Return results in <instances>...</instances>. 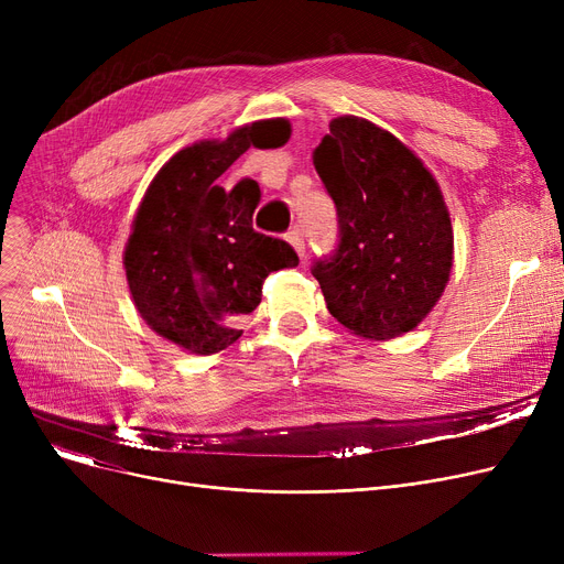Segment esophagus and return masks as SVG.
<instances>
[{"mask_svg":"<svg viewBox=\"0 0 564 564\" xmlns=\"http://www.w3.org/2000/svg\"><path fill=\"white\" fill-rule=\"evenodd\" d=\"M288 242L294 247V251H297L300 253V258L304 260L306 258V242H304V235H302V230L297 228V226H294L292 230H288Z\"/></svg>","mask_w":564,"mask_h":564,"instance_id":"esophagus-1","label":"esophagus"}]
</instances>
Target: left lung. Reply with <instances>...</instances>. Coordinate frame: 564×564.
Here are the masks:
<instances>
[{"instance_id":"1","label":"left lung","mask_w":564,"mask_h":564,"mask_svg":"<svg viewBox=\"0 0 564 564\" xmlns=\"http://www.w3.org/2000/svg\"><path fill=\"white\" fill-rule=\"evenodd\" d=\"M313 164L338 215V247L311 270L329 313L375 340L419 327L453 270V226L434 175L359 116L334 118Z\"/></svg>"}]
</instances>
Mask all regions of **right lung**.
I'll use <instances>...</instances> for the list:
<instances>
[{
  "label": "right lung",
  "instance_id": "obj_1",
  "mask_svg": "<svg viewBox=\"0 0 564 564\" xmlns=\"http://www.w3.org/2000/svg\"><path fill=\"white\" fill-rule=\"evenodd\" d=\"M290 139L285 118L235 130L224 141H200L175 153L153 177L126 247V276L139 315L162 338L192 354H215L242 336L262 283L297 267L294 249L253 230L260 200L253 181L226 192L217 177L256 148Z\"/></svg>",
  "mask_w": 564,
  "mask_h": 564
}]
</instances>
